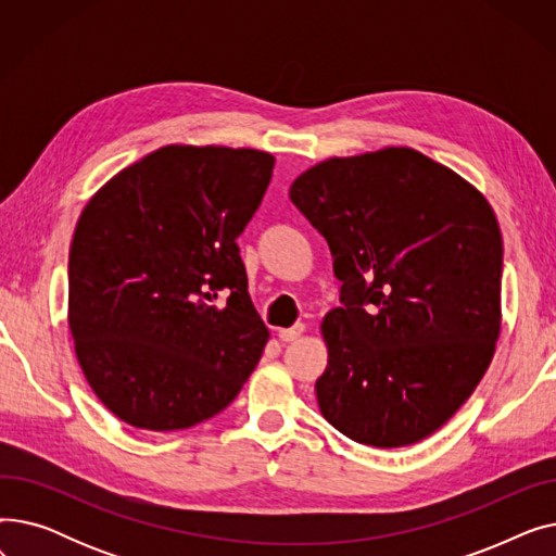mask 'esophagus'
<instances>
[{"label": "esophagus", "instance_id": "obj_1", "mask_svg": "<svg viewBox=\"0 0 556 556\" xmlns=\"http://www.w3.org/2000/svg\"><path fill=\"white\" fill-rule=\"evenodd\" d=\"M302 333H304V325H302V323L295 325V327H290V329H279V331H277V336H279L281 342H293V340H298Z\"/></svg>", "mask_w": 556, "mask_h": 556}]
</instances>
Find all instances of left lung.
<instances>
[{"instance_id": "left-lung-1", "label": "left lung", "mask_w": 556, "mask_h": 556, "mask_svg": "<svg viewBox=\"0 0 556 556\" xmlns=\"http://www.w3.org/2000/svg\"><path fill=\"white\" fill-rule=\"evenodd\" d=\"M342 281L327 313L319 413L349 440L399 448L442 428L501 336L503 237L486 198L405 146L331 157L290 185Z\"/></svg>"}]
</instances>
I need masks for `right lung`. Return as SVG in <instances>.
Wrapping results in <instances>:
<instances>
[{
    "label": "right lung",
    "mask_w": 556,
    "mask_h": 556,
    "mask_svg": "<svg viewBox=\"0 0 556 556\" xmlns=\"http://www.w3.org/2000/svg\"><path fill=\"white\" fill-rule=\"evenodd\" d=\"M273 166L254 149L170 143L85 204L70 248V329L87 383L114 417L182 430L241 392L268 329L237 239Z\"/></svg>",
    "instance_id": "1"
}]
</instances>
